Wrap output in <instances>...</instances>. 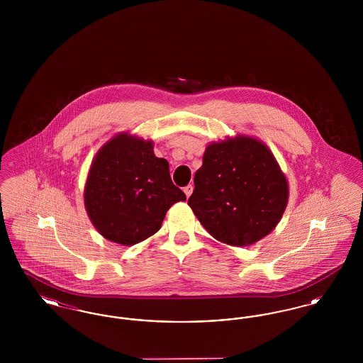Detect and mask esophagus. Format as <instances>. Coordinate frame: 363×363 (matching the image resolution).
I'll return each mask as SVG.
<instances>
[{"label": "esophagus", "instance_id": "esophagus-1", "mask_svg": "<svg viewBox=\"0 0 363 363\" xmlns=\"http://www.w3.org/2000/svg\"><path fill=\"white\" fill-rule=\"evenodd\" d=\"M184 191H185L186 197H190V194H191V191H193V185H188V186H185V188H184Z\"/></svg>", "mask_w": 363, "mask_h": 363}]
</instances>
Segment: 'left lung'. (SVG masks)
<instances>
[{"mask_svg":"<svg viewBox=\"0 0 363 363\" xmlns=\"http://www.w3.org/2000/svg\"><path fill=\"white\" fill-rule=\"evenodd\" d=\"M287 199L286 177L271 151L240 136L208 145L188 204L213 238L247 246L277 227Z\"/></svg>","mask_w":363,"mask_h":363,"instance_id":"obj_1","label":"left lung"}]
</instances>
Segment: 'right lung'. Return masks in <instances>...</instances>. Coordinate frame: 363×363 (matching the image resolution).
Returning <instances> with one entry per match:
<instances>
[{
	"label": "right lung",
	"mask_w": 363,
	"mask_h": 363,
	"mask_svg": "<svg viewBox=\"0 0 363 363\" xmlns=\"http://www.w3.org/2000/svg\"><path fill=\"white\" fill-rule=\"evenodd\" d=\"M185 200L152 143L128 135L110 140L95 156L84 190L91 222L106 240L121 245L154 235L169 208Z\"/></svg>",
	"instance_id": "add662e5"
}]
</instances>
